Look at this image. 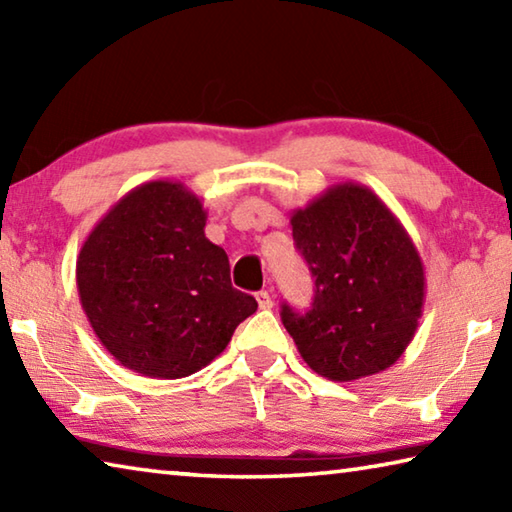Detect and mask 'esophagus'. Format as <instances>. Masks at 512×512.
Here are the masks:
<instances>
[{
	"mask_svg": "<svg viewBox=\"0 0 512 512\" xmlns=\"http://www.w3.org/2000/svg\"><path fill=\"white\" fill-rule=\"evenodd\" d=\"M255 298H257L259 309H271L273 307V298H271V293H268V291H259Z\"/></svg>",
	"mask_w": 512,
	"mask_h": 512,
	"instance_id": "1",
	"label": "esophagus"
}]
</instances>
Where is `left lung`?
<instances>
[{
	"label": "left lung",
	"mask_w": 512,
	"mask_h": 512,
	"mask_svg": "<svg viewBox=\"0 0 512 512\" xmlns=\"http://www.w3.org/2000/svg\"><path fill=\"white\" fill-rule=\"evenodd\" d=\"M291 228L316 280L307 314L282 305L300 357L332 381L391 368L413 341L427 293L400 219L366 185L339 183L293 210Z\"/></svg>",
	"instance_id": "1"
}]
</instances>
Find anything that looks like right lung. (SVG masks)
Here are the masks:
<instances>
[{
  "mask_svg": "<svg viewBox=\"0 0 512 512\" xmlns=\"http://www.w3.org/2000/svg\"><path fill=\"white\" fill-rule=\"evenodd\" d=\"M207 212L183 183L151 180L110 207L83 241L76 289L121 366L189 377L228 348L257 300L232 289L230 262L205 237Z\"/></svg>",
  "mask_w": 512,
  "mask_h": 512,
  "instance_id": "add662e5",
  "label": "right lung"
}]
</instances>
